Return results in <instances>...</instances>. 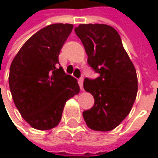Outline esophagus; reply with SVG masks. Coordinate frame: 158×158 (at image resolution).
I'll list each match as a JSON object with an SVG mask.
<instances>
[{
	"label": "esophagus",
	"instance_id": "1",
	"mask_svg": "<svg viewBox=\"0 0 158 158\" xmlns=\"http://www.w3.org/2000/svg\"><path fill=\"white\" fill-rule=\"evenodd\" d=\"M78 85L81 87V90H83V78L82 77L78 80Z\"/></svg>",
	"mask_w": 158,
	"mask_h": 158
}]
</instances>
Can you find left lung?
Segmentation results:
<instances>
[{"mask_svg":"<svg viewBox=\"0 0 158 158\" xmlns=\"http://www.w3.org/2000/svg\"><path fill=\"white\" fill-rule=\"evenodd\" d=\"M88 56V64L99 74L85 78L83 87L92 94L94 106L82 116L90 129L114 130L131 112L137 94V76L119 34L107 24H80L75 28Z\"/></svg>","mask_w":158,"mask_h":158,"instance_id":"1","label":"left lung"}]
</instances>
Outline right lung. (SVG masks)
<instances>
[{
    "label": "right lung",
    "instance_id": "right-lung-1",
    "mask_svg": "<svg viewBox=\"0 0 158 158\" xmlns=\"http://www.w3.org/2000/svg\"><path fill=\"white\" fill-rule=\"evenodd\" d=\"M73 24L54 23L29 38L13 59L9 88L23 119L34 129L58 126L66 101L80 93L77 81L60 66V51Z\"/></svg>",
    "mask_w": 158,
    "mask_h": 158
}]
</instances>
